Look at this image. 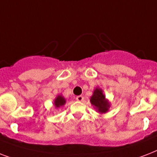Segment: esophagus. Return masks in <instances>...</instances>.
<instances>
[{
    "mask_svg": "<svg viewBox=\"0 0 157 157\" xmlns=\"http://www.w3.org/2000/svg\"><path fill=\"white\" fill-rule=\"evenodd\" d=\"M76 99L77 101H79V102H82V101L84 100V97L82 95H78V96H76Z\"/></svg>",
    "mask_w": 157,
    "mask_h": 157,
    "instance_id": "obj_1",
    "label": "esophagus"
}]
</instances>
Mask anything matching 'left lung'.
<instances>
[{"label": "left lung", "mask_w": 157, "mask_h": 157, "mask_svg": "<svg viewBox=\"0 0 157 157\" xmlns=\"http://www.w3.org/2000/svg\"><path fill=\"white\" fill-rule=\"evenodd\" d=\"M90 103L94 107H97V109L101 113H104L108 110L109 103L106 99L105 96L103 94V91L100 89H96L94 91L93 96L90 98Z\"/></svg>", "instance_id": "obj_1"}]
</instances>
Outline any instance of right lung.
I'll use <instances>...</instances> for the list:
<instances>
[{
	"mask_svg": "<svg viewBox=\"0 0 157 157\" xmlns=\"http://www.w3.org/2000/svg\"><path fill=\"white\" fill-rule=\"evenodd\" d=\"M65 103H66V101H65L63 97H62V96H58L56 99L54 100V105L56 107H61V106L65 104Z\"/></svg>",
	"mask_w": 157,
	"mask_h": 157,
	"instance_id": "obj_1",
	"label": "right lung"
}]
</instances>
